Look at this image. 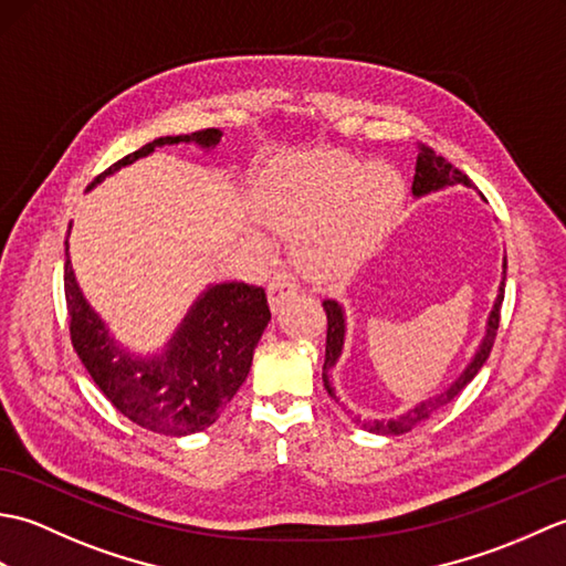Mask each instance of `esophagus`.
Returning a JSON list of instances; mask_svg holds the SVG:
<instances>
[{
	"instance_id": "obj_1",
	"label": "esophagus",
	"mask_w": 566,
	"mask_h": 566,
	"mask_svg": "<svg viewBox=\"0 0 566 566\" xmlns=\"http://www.w3.org/2000/svg\"><path fill=\"white\" fill-rule=\"evenodd\" d=\"M296 292H298V284H296L294 276L286 274V272H276L268 284V302H270L272 311L280 308L286 302V298L296 296Z\"/></svg>"
}]
</instances>
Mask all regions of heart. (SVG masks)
I'll list each match as a JSON object with an SVG mask.
<instances>
[{
	"instance_id": "b5f03b06",
	"label": "heart",
	"mask_w": 566,
	"mask_h": 566,
	"mask_svg": "<svg viewBox=\"0 0 566 566\" xmlns=\"http://www.w3.org/2000/svg\"><path fill=\"white\" fill-rule=\"evenodd\" d=\"M258 211L294 240V262L314 280L359 268L403 201V179L387 163L347 153L286 158L262 177Z\"/></svg>"
}]
</instances>
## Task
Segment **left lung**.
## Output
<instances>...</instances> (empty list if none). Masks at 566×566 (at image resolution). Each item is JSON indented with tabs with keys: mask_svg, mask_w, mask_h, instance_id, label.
<instances>
[{
	"mask_svg": "<svg viewBox=\"0 0 566 566\" xmlns=\"http://www.w3.org/2000/svg\"><path fill=\"white\" fill-rule=\"evenodd\" d=\"M454 185L472 187V182H469L467 175H462L460 170H457V167H452L448 160L442 158V155H436V150L426 146V143H420L418 158H416V177H413V187H411L413 197L416 199L428 197V195H432V191L448 189V187H454ZM503 290H506V258H503V276H501V284H499V294L494 298V306H491V311H489L482 343L476 345V350H474L472 359L467 363V367L462 369V375L457 377L448 389L428 396L426 401L411 406L406 413L396 416V418L363 420L357 416V423L369 432H377V436H403V432L416 428L418 423H423V420H428L432 413L440 411L442 406H448L454 399V396L460 394L467 387V384L479 375V369L484 367V363L491 355V347H494L496 331H499ZM323 311H326V316H328V338H326V363H323V384H326V391L331 394V399L338 401V394H335V387L331 384V369L338 365V359L343 355L347 321H345L343 304L335 302V298H326V302H323Z\"/></svg>",
	"mask_w": 566,
	"mask_h": 566,
	"instance_id": "left-lung-1",
	"label": "left lung"
}]
</instances>
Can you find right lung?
I'll list each match as a JSON object with an SVG mask.
<instances>
[{"mask_svg":"<svg viewBox=\"0 0 566 566\" xmlns=\"http://www.w3.org/2000/svg\"><path fill=\"white\" fill-rule=\"evenodd\" d=\"M219 128L189 136H165L124 160L114 163L87 187L148 158L155 148L195 143L211 153L221 143ZM65 302L70 338L94 384L136 426L182 438L216 423L228 401L243 387L252 353L270 323V306L262 286L245 282L209 284L189 306L163 350L153 355L130 353L114 338L106 321L84 298L65 240Z\"/></svg>","mask_w":566,"mask_h":566,"instance_id":"obj_1","label":"right lung"}]
</instances>
